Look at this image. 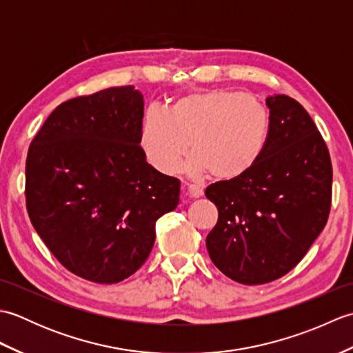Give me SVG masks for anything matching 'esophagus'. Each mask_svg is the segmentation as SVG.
Returning <instances> with one entry per match:
<instances>
[{
    "mask_svg": "<svg viewBox=\"0 0 353 353\" xmlns=\"http://www.w3.org/2000/svg\"><path fill=\"white\" fill-rule=\"evenodd\" d=\"M183 192L191 199H199V197L203 196V190L199 188V186H196V185H190L188 188L183 190Z\"/></svg>",
    "mask_w": 353,
    "mask_h": 353,
    "instance_id": "34e87169",
    "label": "esophagus"
}]
</instances>
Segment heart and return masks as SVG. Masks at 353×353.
Segmentation results:
<instances>
[{
    "mask_svg": "<svg viewBox=\"0 0 353 353\" xmlns=\"http://www.w3.org/2000/svg\"><path fill=\"white\" fill-rule=\"evenodd\" d=\"M270 127L267 108L256 97L212 89L179 97L163 110L142 117L139 144L152 167L171 176L182 168L188 148L192 176L235 181L258 162Z\"/></svg>",
    "mask_w": 353,
    "mask_h": 353,
    "instance_id": "1",
    "label": "heart"
}]
</instances>
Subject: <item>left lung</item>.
<instances>
[{
  "mask_svg": "<svg viewBox=\"0 0 353 353\" xmlns=\"http://www.w3.org/2000/svg\"><path fill=\"white\" fill-rule=\"evenodd\" d=\"M270 127L258 162L244 176L208 186L219 221L206 236L215 267L259 285L294 268L325 229L332 197L327 147L302 104L265 99Z\"/></svg>",
  "mask_w": 353,
  "mask_h": 353,
  "instance_id": "8db88e82",
  "label": "left lung"
}]
</instances>
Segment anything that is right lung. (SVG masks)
<instances>
[{
    "label": "right lung",
    "mask_w": 353,
    "mask_h": 353,
    "mask_svg": "<svg viewBox=\"0 0 353 353\" xmlns=\"http://www.w3.org/2000/svg\"><path fill=\"white\" fill-rule=\"evenodd\" d=\"M144 97L108 88L62 103L32 141L27 211L61 264L117 283L147 261L156 221L179 205L181 182L156 171L139 147Z\"/></svg>",
    "instance_id": "1"
}]
</instances>
